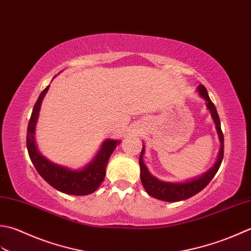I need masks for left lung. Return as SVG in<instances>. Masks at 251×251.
<instances>
[{"label":"left lung","instance_id":"1","mask_svg":"<svg viewBox=\"0 0 251 251\" xmlns=\"http://www.w3.org/2000/svg\"><path fill=\"white\" fill-rule=\"evenodd\" d=\"M197 91L201 99L206 100L207 108L210 111L212 120L214 122V125H216V129L220 141V151L217 158V161L209 170L203 172L202 175L194 178H188L185 182H166L159 180V178L154 176L150 171H148V169L144 163V160H143V156L145 154V146L143 145L140 156L141 182L148 195L159 199V201L176 202L185 201V199H188L190 197L196 195V194L202 191L203 188L208 185L209 182H210L213 176H216L220 166H221L224 155V137L221 130V124H220V118L218 116L217 108L216 106L213 105L210 97L208 95L206 88H204L202 84L198 85Z\"/></svg>","mask_w":251,"mask_h":251}]
</instances>
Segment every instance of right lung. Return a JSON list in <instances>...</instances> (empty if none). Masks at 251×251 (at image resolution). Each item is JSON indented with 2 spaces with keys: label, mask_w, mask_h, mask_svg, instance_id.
I'll return each mask as SVG.
<instances>
[{
  "label": "right lung",
  "mask_w": 251,
  "mask_h": 251,
  "mask_svg": "<svg viewBox=\"0 0 251 251\" xmlns=\"http://www.w3.org/2000/svg\"><path fill=\"white\" fill-rule=\"evenodd\" d=\"M49 88L50 85L41 92L37 103L34 104L31 118L29 120L27 130V148L29 157L39 175L55 190L69 194V195H89V194L94 193L103 183L106 175V166L108 165L109 158L117 145H119L121 142L111 139L105 140L95 157L82 169L75 170V169H70L49 160L39 151L34 136L41 104H42Z\"/></svg>",
  "instance_id": "1"
}]
</instances>
